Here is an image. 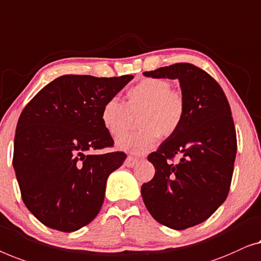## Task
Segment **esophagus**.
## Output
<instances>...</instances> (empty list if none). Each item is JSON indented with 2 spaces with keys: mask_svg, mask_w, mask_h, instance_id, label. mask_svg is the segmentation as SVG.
Segmentation results:
<instances>
[{
  "mask_svg": "<svg viewBox=\"0 0 261 261\" xmlns=\"http://www.w3.org/2000/svg\"><path fill=\"white\" fill-rule=\"evenodd\" d=\"M137 163H138L137 159H135V157H132V156H127L125 162H124V166L132 168V167H135Z\"/></svg>",
  "mask_w": 261,
  "mask_h": 261,
  "instance_id": "34e87169",
  "label": "esophagus"
}]
</instances>
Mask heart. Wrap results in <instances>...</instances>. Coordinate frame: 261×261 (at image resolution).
I'll use <instances>...</instances> for the list:
<instances>
[{
    "label": "heart",
    "instance_id": "1",
    "mask_svg": "<svg viewBox=\"0 0 261 261\" xmlns=\"http://www.w3.org/2000/svg\"><path fill=\"white\" fill-rule=\"evenodd\" d=\"M126 104L118 98H110L102 105L100 119L106 131L119 137L130 129L135 117L141 130L120 137L117 148L135 155L153 149L160 136L170 137L181 126L186 115V101L181 92L171 90L164 79H144L126 93Z\"/></svg>",
    "mask_w": 261,
    "mask_h": 261
}]
</instances>
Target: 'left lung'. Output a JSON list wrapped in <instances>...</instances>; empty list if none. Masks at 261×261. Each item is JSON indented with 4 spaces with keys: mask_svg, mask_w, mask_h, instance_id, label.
Instances as JSON below:
<instances>
[{
    "mask_svg": "<svg viewBox=\"0 0 261 261\" xmlns=\"http://www.w3.org/2000/svg\"><path fill=\"white\" fill-rule=\"evenodd\" d=\"M143 74L177 79L186 101L181 126L148 156L155 176L141 188L152 218L182 230L205 221L228 195L237 155L232 112L219 84L192 64L181 62ZM176 154L181 160L174 165L170 161Z\"/></svg>",
    "mask_w": 261,
    "mask_h": 261,
    "instance_id": "8db88e82",
    "label": "left lung"
}]
</instances>
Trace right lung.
Returning a JSON list of instances; mask_svg holds the SVG:
<instances>
[{
	"instance_id": "1",
	"label": "right lung",
	"mask_w": 261,
	"mask_h": 261,
	"mask_svg": "<svg viewBox=\"0 0 261 261\" xmlns=\"http://www.w3.org/2000/svg\"><path fill=\"white\" fill-rule=\"evenodd\" d=\"M132 79L130 74L59 76L22 111L13 166L25 207L45 226L74 232L98 215L109 175L126 155L89 151L113 145L101 109Z\"/></svg>"
}]
</instances>
